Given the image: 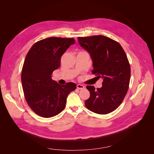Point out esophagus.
Here are the masks:
<instances>
[{
	"label": "esophagus",
	"mask_w": 154,
	"mask_h": 154,
	"mask_svg": "<svg viewBox=\"0 0 154 154\" xmlns=\"http://www.w3.org/2000/svg\"><path fill=\"white\" fill-rule=\"evenodd\" d=\"M77 88H78V89H83V88H85V87H84V85H83L82 84H78Z\"/></svg>",
	"instance_id": "esophagus-1"
}]
</instances>
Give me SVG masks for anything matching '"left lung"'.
I'll list each match as a JSON object with an SVG mask.
<instances>
[{
    "mask_svg": "<svg viewBox=\"0 0 154 154\" xmlns=\"http://www.w3.org/2000/svg\"><path fill=\"white\" fill-rule=\"evenodd\" d=\"M79 44L90 54L92 73L103 79L102 87L87 85L89 98L87 108L99 114H106L122 103L128 89L130 67L123 49L118 42L103 35L78 37Z\"/></svg>",
    "mask_w": 154,
    "mask_h": 154,
    "instance_id": "obj_1",
    "label": "left lung"
}]
</instances>
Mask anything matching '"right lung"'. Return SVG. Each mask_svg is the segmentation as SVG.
Listing matches in <instances>:
<instances>
[{"label": "right lung", "mask_w": 154, "mask_h": 154, "mask_svg": "<svg viewBox=\"0 0 154 154\" xmlns=\"http://www.w3.org/2000/svg\"><path fill=\"white\" fill-rule=\"evenodd\" d=\"M74 44V38L50 37L34 44L26 55L21 74L23 91L30 108L42 117L51 118L61 112L67 96L76 89L74 83L62 85L52 80L62 56Z\"/></svg>", "instance_id": "obj_1"}]
</instances>
